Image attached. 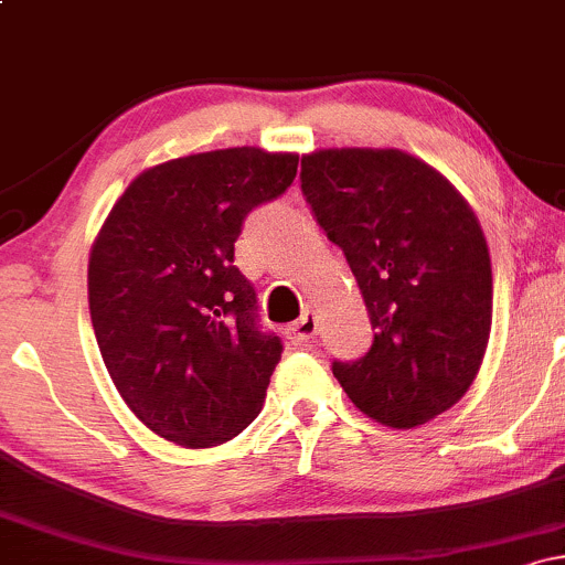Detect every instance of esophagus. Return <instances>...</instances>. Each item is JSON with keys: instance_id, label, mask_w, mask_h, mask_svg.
<instances>
[{"instance_id": "obj_1", "label": "esophagus", "mask_w": 565, "mask_h": 565, "mask_svg": "<svg viewBox=\"0 0 565 565\" xmlns=\"http://www.w3.org/2000/svg\"><path fill=\"white\" fill-rule=\"evenodd\" d=\"M316 332H319V321H316L313 313H302L291 327L287 329V337L291 345H308L313 340Z\"/></svg>"}]
</instances>
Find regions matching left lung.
Segmentation results:
<instances>
[{
	"label": "left lung",
	"mask_w": 565,
	"mask_h": 565,
	"mask_svg": "<svg viewBox=\"0 0 565 565\" xmlns=\"http://www.w3.org/2000/svg\"><path fill=\"white\" fill-rule=\"evenodd\" d=\"M302 196L359 281L374 342L332 372L361 412L425 425L468 393L491 332V260L468 201L404 151L302 157Z\"/></svg>",
	"instance_id": "8db88e82"
}]
</instances>
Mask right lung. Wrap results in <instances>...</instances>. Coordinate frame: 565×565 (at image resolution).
<instances>
[{
	"label": "right lung",
	"instance_id": "obj_1",
	"mask_svg": "<svg viewBox=\"0 0 565 565\" xmlns=\"http://www.w3.org/2000/svg\"><path fill=\"white\" fill-rule=\"evenodd\" d=\"M295 153L225 148L153 167L114 204L89 255V316L142 425L206 449L260 414L281 337L233 265L252 210L295 183Z\"/></svg>",
	"mask_w": 565,
	"mask_h": 565
}]
</instances>
